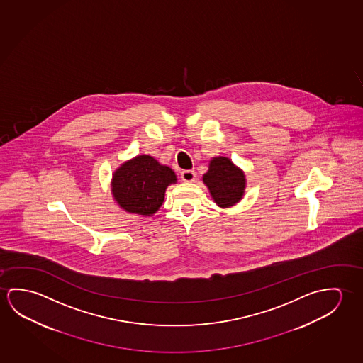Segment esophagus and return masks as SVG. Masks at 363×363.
<instances>
[{
    "label": "esophagus",
    "instance_id": "34e87169",
    "mask_svg": "<svg viewBox=\"0 0 363 363\" xmlns=\"http://www.w3.org/2000/svg\"><path fill=\"white\" fill-rule=\"evenodd\" d=\"M180 178L183 179L184 182H194L196 179V172L194 170H183L180 173Z\"/></svg>",
    "mask_w": 363,
    "mask_h": 363
}]
</instances>
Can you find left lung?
<instances>
[{
	"instance_id": "1",
	"label": "left lung",
	"mask_w": 363,
	"mask_h": 363,
	"mask_svg": "<svg viewBox=\"0 0 363 363\" xmlns=\"http://www.w3.org/2000/svg\"><path fill=\"white\" fill-rule=\"evenodd\" d=\"M203 182L207 184L214 201L220 207H230L241 199L245 190V175L227 157H214Z\"/></svg>"
}]
</instances>
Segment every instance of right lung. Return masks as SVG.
I'll use <instances>...</instances> for the list:
<instances>
[{
  "mask_svg": "<svg viewBox=\"0 0 363 363\" xmlns=\"http://www.w3.org/2000/svg\"><path fill=\"white\" fill-rule=\"evenodd\" d=\"M175 182L170 167L160 165L151 156L140 155L116 172L112 193L127 212L151 216L162 207L167 185Z\"/></svg>",
  "mask_w": 363,
  "mask_h": 363,
  "instance_id": "add662e5",
  "label": "right lung"
}]
</instances>
